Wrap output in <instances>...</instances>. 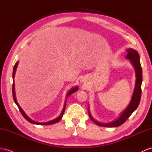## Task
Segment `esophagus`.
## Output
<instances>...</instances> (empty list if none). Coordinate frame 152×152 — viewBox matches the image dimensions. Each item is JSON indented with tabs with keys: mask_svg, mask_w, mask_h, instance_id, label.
I'll return each instance as SVG.
<instances>
[{
	"mask_svg": "<svg viewBox=\"0 0 152 152\" xmlns=\"http://www.w3.org/2000/svg\"><path fill=\"white\" fill-rule=\"evenodd\" d=\"M83 83H85V80H83Z\"/></svg>",
	"mask_w": 152,
	"mask_h": 152,
	"instance_id": "1",
	"label": "esophagus"
}]
</instances>
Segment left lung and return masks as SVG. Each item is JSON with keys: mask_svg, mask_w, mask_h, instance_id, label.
<instances>
[{"mask_svg": "<svg viewBox=\"0 0 152 152\" xmlns=\"http://www.w3.org/2000/svg\"><path fill=\"white\" fill-rule=\"evenodd\" d=\"M128 54L126 55L127 59H129V62H131L132 66H134L135 73V84L134 92L131 99V101L129 102L128 106L126 108L123 112H122L119 116L115 120L109 122L107 123H103L101 122L97 121L95 120L94 118L91 116L90 111V108L88 107V112L89 116L91 120L100 126L104 127H118L123 124L124 122L126 121L129 117L131 115L132 113L137 108L140 101V97H141V84L142 80V68L140 66V57L137 51L136 50L132 49V48H129L126 50Z\"/></svg>", "mask_w": 152, "mask_h": 152, "instance_id": "8db88e82", "label": "left lung"}]
</instances>
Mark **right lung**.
<instances>
[{
  "mask_svg": "<svg viewBox=\"0 0 152 152\" xmlns=\"http://www.w3.org/2000/svg\"><path fill=\"white\" fill-rule=\"evenodd\" d=\"M18 61H17L15 64L14 67H13V87H12V93H13V100L15 102V104L17 105L18 109H19L20 113H22V115L24 116V117L26 119L28 122H29V123H31V124H38V125H50V124H55V123H57V122H58L59 121H60L61 119L62 116H63L64 115V111H65V108H66V101H67V99L68 98L69 96L70 95L73 94V93H75V91H77V90H79V87L78 86H75V87H73L72 89H70V90L68 91L67 94H66V100H65V102H64V107H63V109H62V112L60 114V115H59L58 117L55 118V119H53L51 121H50L48 122H46V123H39V122H37V121H35L32 120L31 119H30L26 114V113L24 112L23 110L22 109L20 108V106H19V104H18V103L17 102V99H16V95H15V82H14V78H15V73H16V70H17V66H18Z\"/></svg>",
  "mask_w": 152,
  "mask_h": 152,
  "instance_id": "1",
  "label": "right lung"
}]
</instances>
